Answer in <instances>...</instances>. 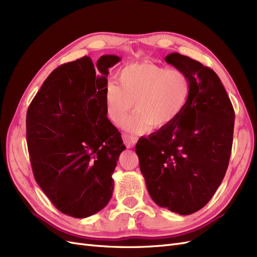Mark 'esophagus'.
<instances>
[{"mask_svg": "<svg viewBox=\"0 0 257 257\" xmlns=\"http://www.w3.org/2000/svg\"><path fill=\"white\" fill-rule=\"evenodd\" d=\"M121 138H122V141H123V144H125L128 148L135 146L136 143H137V141H138L137 137L130 136V135H127V134H122Z\"/></svg>", "mask_w": 257, "mask_h": 257, "instance_id": "obj_1", "label": "esophagus"}]
</instances>
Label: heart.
Returning <instances> with one entry per match:
<instances>
[{
    "mask_svg": "<svg viewBox=\"0 0 257 257\" xmlns=\"http://www.w3.org/2000/svg\"><path fill=\"white\" fill-rule=\"evenodd\" d=\"M116 82L104 87L105 116L114 126H120L130 112H136L123 123L130 134H144L151 127L169 126L183 113L188 103L191 84L179 69H167L153 63H134L117 73Z\"/></svg>",
    "mask_w": 257,
    "mask_h": 257,
    "instance_id": "b5f03b06",
    "label": "heart"
}]
</instances>
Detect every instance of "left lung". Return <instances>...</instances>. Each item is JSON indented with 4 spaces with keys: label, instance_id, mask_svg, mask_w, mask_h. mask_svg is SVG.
Returning <instances> with one entry per match:
<instances>
[{
    "label": "left lung",
    "instance_id": "1",
    "mask_svg": "<svg viewBox=\"0 0 257 257\" xmlns=\"http://www.w3.org/2000/svg\"><path fill=\"white\" fill-rule=\"evenodd\" d=\"M165 62L187 74L191 84L179 116L136 146L140 170L153 201L183 216L210 201L228 167L235 112L218 74L179 53Z\"/></svg>",
    "mask_w": 257,
    "mask_h": 257
}]
</instances>
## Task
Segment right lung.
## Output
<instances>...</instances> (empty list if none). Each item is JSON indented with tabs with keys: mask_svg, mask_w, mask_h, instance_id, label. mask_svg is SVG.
Instances as JSON below:
<instances>
[{
	"mask_svg": "<svg viewBox=\"0 0 257 257\" xmlns=\"http://www.w3.org/2000/svg\"><path fill=\"white\" fill-rule=\"evenodd\" d=\"M120 61L89 56L54 69L27 113V141L38 186L61 212L86 218L112 197V174L125 150L106 118L103 93L109 68Z\"/></svg>",
	"mask_w": 257,
	"mask_h": 257,
	"instance_id": "obj_1",
	"label": "right lung"
}]
</instances>
